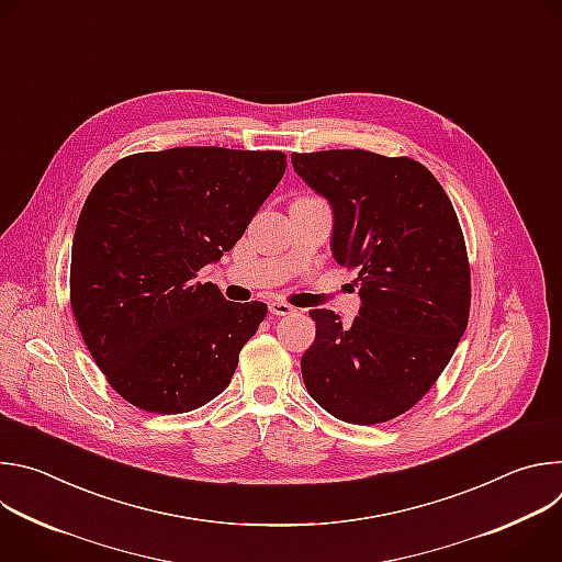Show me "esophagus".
I'll list each match as a JSON object with an SVG mask.
<instances>
[{"label":"esophagus","mask_w":562,"mask_h":562,"mask_svg":"<svg viewBox=\"0 0 562 562\" xmlns=\"http://www.w3.org/2000/svg\"><path fill=\"white\" fill-rule=\"evenodd\" d=\"M269 311H271V315H291L295 308L282 300H271Z\"/></svg>","instance_id":"1"}]
</instances>
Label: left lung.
<instances>
[{"label": "left lung", "mask_w": 562, "mask_h": 562, "mask_svg": "<svg viewBox=\"0 0 562 562\" xmlns=\"http://www.w3.org/2000/svg\"><path fill=\"white\" fill-rule=\"evenodd\" d=\"M291 162L331 204L334 258L360 284L351 325L308 311L304 386L338 420L386 423L434 386L467 329L471 276L456 211L412 157L342 148L291 153Z\"/></svg>", "instance_id": "left-lung-1"}]
</instances>
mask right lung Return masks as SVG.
Listing matches in <instances>:
<instances>
[{
	"label": "right lung",
	"instance_id": "1",
	"mask_svg": "<svg viewBox=\"0 0 562 562\" xmlns=\"http://www.w3.org/2000/svg\"><path fill=\"white\" fill-rule=\"evenodd\" d=\"M286 169L280 150L180 146L115 162L79 213L70 306L126 403L187 414L220 395L267 315L198 271L231 251Z\"/></svg>",
	"mask_w": 562,
	"mask_h": 562
}]
</instances>
